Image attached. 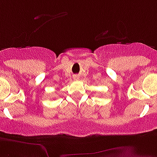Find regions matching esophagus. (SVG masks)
Listing matches in <instances>:
<instances>
[{
  "instance_id": "esophagus-1",
  "label": "esophagus",
  "mask_w": 157,
  "mask_h": 157,
  "mask_svg": "<svg viewBox=\"0 0 157 157\" xmlns=\"http://www.w3.org/2000/svg\"><path fill=\"white\" fill-rule=\"evenodd\" d=\"M74 78H75V80H78V76H75V77H74Z\"/></svg>"
}]
</instances>
